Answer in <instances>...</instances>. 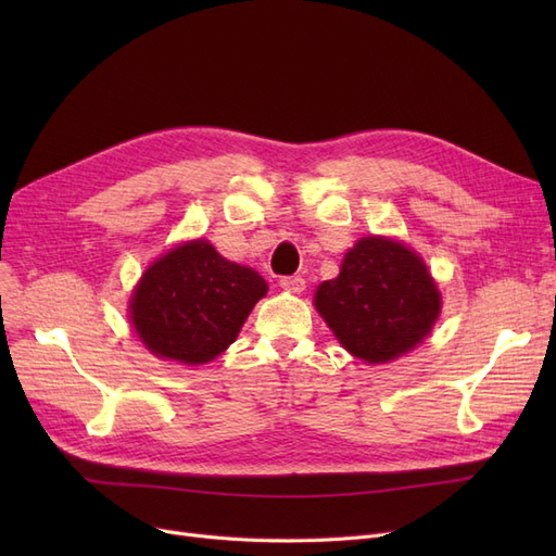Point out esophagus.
I'll return each instance as SVG.
<instances>
[{
  "label": "esophagus",
  "instance_id": "obj_1",
  "mask_svg": "<svg viewBox=\"0 0 556 556\" xmlns=\"http://www.w3.org/2000/svg\"><path fill=\"white\" fill-rule=\"evenodd\" d=\"M280 288L288 290V292L299 294V292H304L306 280L301 278V276H282V278H280Z\"/></svg>",
  "mask_w": 556,
  "mask_h": 556
}]
</instances>
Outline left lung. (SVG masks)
Listing matches in <instances>:
<instances>
[{
	"mask_svg": "<svg viewBox=\"0 0 556 556\" xmlns=\"http://www.w3.org/2000/svg\"><path fill=\"white\" fill-rule=\"evenodd\" d=\"M315 308L352 355L382 364L431 331L441 294L413 250L366 237L348 250L339 278L319 285Z\"/></svg>",
	"mask_w": 556,
	"mask_h": 556,
	"instance_id": "obj_1",
	"label": "left lung"
}]
</instances>
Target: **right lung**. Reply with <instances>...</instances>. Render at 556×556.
<instances>
[{
	"mask_svg": "<svg viewBox=\"0 0 556 556\" xmlns=\"http://www.w3.org/2000/svg\"><path fill=\"white\" fill-rule=\"evenodd\" d=\"M266 290L257 271L225 260L206 241H190L143 274L131 296V325L153 355L206 364L237 341Z\"/></svg>",
	"mask_w": 556,
	"mask_h": 556,
	"instance_id": "obj_1",
	"label": "right lung"
}]
</instances>
